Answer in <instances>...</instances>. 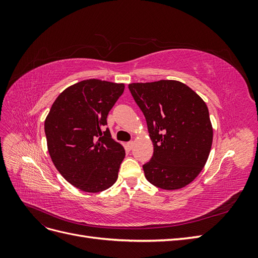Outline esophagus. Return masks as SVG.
Here are the masks:
<instances>
[{"instance_id":"1","label":"esophagus","mask_w":258,"mask_h":258,"mask_svg":"<svg viewBox=\"0 0 258 258\" xmlns=\"http://www.w3.org/2000/svg\"><path fill=\"white\" fill-rule=\"evenodd\" d=\"M134 144H135L134 142H132V141H129V142H127V144H126V145H127V147L129 148V150H132V147H134Z\"/></svg>"}]
</instances>
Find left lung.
<instances>
[{"mask_svg": "<svg viewBox=\"0 0 258 258\" xmlns=\"http://www.w3.org/2000/svg\"><path fill=\"white\" fill-rule=\"evenodd\" d=\"M145 116L154 144L145 177L162 189H178L194 181L206 165L213 130L207 104L188 86L176 81L128 86Z\"/></svg>", "mask_w": 258, "mask_h": 258, "instance_id": "1", "label": "left lung"}]
</instances>
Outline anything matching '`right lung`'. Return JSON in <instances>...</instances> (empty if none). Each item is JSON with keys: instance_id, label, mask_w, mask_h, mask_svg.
Segmentation results:
<instances>
[{"instance_id": "right-lung-1", "label": "right lung", "mask_w": 258, "mask_h": 258, "mask_svg": "<svg viewBox=\"0 0 258 258\" xmlns=\"http://www.w3.org/2000/svg\"><path fill=\"white\" fill-rule=\"evenodd\" d=\"M123 89V84L82 81L60 93L46 117L45 135L53 165L83 191L105 190L118 177L126 154L105 126Z\"/></svg>"}]
</instances>
